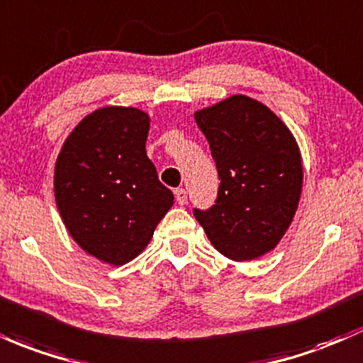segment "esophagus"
Wrapping results in <instances>:
<instances>
[{
    "label": "esophagus",
    "instance_id": "34e87169",
    "mask_svg": "<svg viewBox=\"0 0 363 363\" xmlns=\"http://www.w3.org/2000/svg\"><path fill=\"white\" fill-rule=\"evenodd\" d=\"M174 193H175V200H177L179 205H186V203H188V193H186V189L179 188L175 189Z\"/></svg>",
    "mask_w": 363,
    "mask_h": 363
}]
</instances>
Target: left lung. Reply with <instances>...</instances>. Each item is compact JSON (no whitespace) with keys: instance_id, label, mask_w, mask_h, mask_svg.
<instances>
[{"instance_id":"8db88e82","label":"left lung","mask_w":363,"mask_h":363,"mask_svg":"<svg viewBox=\"0 0 363 363\" xmlns=\"http://www.w3.org/2000/svg\"><path fill=\"white\" fill-rule=\"evenodd\" d=\"M217 163V201L194 210L217 252L234 262L272 252L291 225L303 163L293 133L269 106L234 94L194 111Z\"/></svg>"}]
</instances>
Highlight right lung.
Instances as JSON below:
<instances>
[{
    "instance_id": "1",
    "label": "right lung",
    "mask_w": 363,
    "mask_h": 363,
    "mask_svg": "<svg viewBox=\"0 0 363 363\" xmlns=\"http://www.w3.org/2000/svg\"><path fill=\"white\" fill-rule=\"evenodd\" d=\"M150 115L103 106L86 115L55 163V200L72 240L110 265L134 260L174 205L146 155Z\"/></svg>"
}]
</instances>
